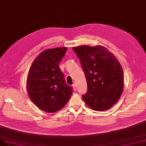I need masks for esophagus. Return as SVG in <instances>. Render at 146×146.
<instances>
[{"mask_svg": "<svg viewBox=\"0 0 146 146\" xmlns=\"http://www.w3.org/2000/svg\"><path fill=\"white\" fill-rule=\"evenodd\" d=\"M73 89H74V91L76 90V85L73 84Z\"/></svg>", "mask_w": 146, "mask_h": 146, "instance_id": "obj_1", "label": "esophagus"}]
</instances>
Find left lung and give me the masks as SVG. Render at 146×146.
Listing matches in <instances>:
<instances>
[{
    "instance_id": "obj_1",
    "label": "left lung",
    "mask_w": 146,
    "mask_h": 146,
    "mask_svg": "<svg viewBox=\"0 0 146 146\" xmlns=\"http://www.w3.org/2000/svg\"><path fill=\"white\" fill-rule=\"evenodd\" d=\"M84 72L87 92L82 98L93 110L110 108L123 90V72L116 57L101 46H80L73 48Z\"/></svg>"
}]
</instances>
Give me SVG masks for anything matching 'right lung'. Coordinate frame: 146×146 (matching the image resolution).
I'll return each mask as SVG.
<instances>
[{
	"instance_id": "1",
	"label": "right lung",
	"mask_w": 146,
	"mask_h": 146,
	"mask_svg": "<svg viewBox=\"0 0 146 146\" xmlns=\"http://www.w3.org/2000/svg\"><path fill=\"white\" fill-rule=\"evenodd\" d=\"M67 50V47L45 50L35 59L29 70L28 95L37 107L47 112L62 109L73 93L59 67Z\"/></svg>"
}]
</instances>
